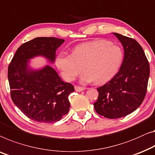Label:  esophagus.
Returning a JSON list of instances; mask_svg holds the SVG:
<instances>
[{
  "mask_svg": "<svg viewBox=\"0 0 155 155\" xmlns=\"http://www.w3.org/2000/svg\"><path fill=\"white\" fill-rule=\"evenodd\" d=\"M85 88L84 87H80V86H75V91H77V92H80V91H82L84 90Z\"/></svg>",
  "mask_w": 155,
  "mask_h": 155,
  "instance_id": "34e87169",
  "label": "esophagus"
}]
</instances>
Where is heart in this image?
<instances>
[{
	"instance_id": "b5f03b06",
	"label": "heart",
	"mask_w": 155,
	"mask_h": 155,
	"mask_svg": "<svg viewBox=\"0 0 155 155\" xmlns=\"http://www.w3.org/2000/svg\"><path fill=\"white\" fill-rule=\"evenodd\" d=\"M123 60L122 49L105 40H95L80 44L74 48L73 54L61 52L55 64L62 78L71 82L80 75L84 82L105 83L111 80L120 69Z\"/></svg>"
}]
</instances>
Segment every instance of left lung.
I'll return each instance as SVG.
<instances>
[{"instance_id": "left-lung-1", "label": "left lung", "mask_w": 155, "mask_h": 155, "mask_svg": "<svg viewBox=\"0 0 155 155\" xmlns=\"http://www.w3.org/2000/svg\"><path fill=\"white\" fill-rule=\"evenodd\" d=\"M124 55L118 73L97 88L98 97L94 104L98 115L109 119L127 116L135 111L146 95L150 65L140 44L131 38L117 33Z\"/></svg>"}]
</instances>
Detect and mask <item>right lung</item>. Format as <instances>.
Wrapping results in <instances>:
<instances>
[{
    "mask_svg": "<svg viewBox=\"0 0 155 155\" xmlns=\"http://www.w3.org/2000/svg\"><path fill=\"white\" fill-rule=\"evenodd\" d=\"M64 41L54 37L35 38L22 44L9 64L8 78L12 101L35 122H58L69 111L68 96L75 91L73 85L62 81L50 66L40 70L28 67L29 59L37 56L53 63L56 51Z\"/></svg>",
    "mask_w": 155,
    "mask_h": 155,
    "instance_id": "add662e5",
    "label": "right lung"
}]
</instances>
